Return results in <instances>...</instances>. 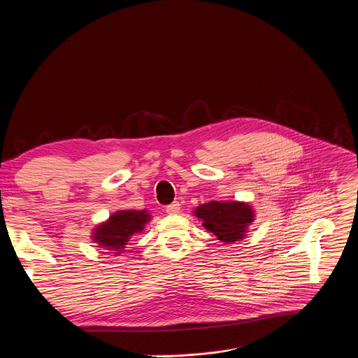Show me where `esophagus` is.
<instances>
[{
  "mask_svg": "<svg viewBox=\"0 0 358 358\" xmlns=\"http://www.w3.org/2000/svg\"><path fill=\"white\" fill-rule=\"evenodd\" d=\"M166 213L170 214V215H176L180 213V203L178 202H173L170 203V206L166 207Z\"/></svg>",
  "mask_w": 358,
  "mask_h": 358,
  "instance_id": "esophagus-1",
  "label": "esophagus"
}]
</instances>
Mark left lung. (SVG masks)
I'll use <instances>...</instances> for the list:
<instances>
[{
    "label": "left lung",
    "mask_w": 358,
    "mask_h": 358,
    "mask_svg": "<svg viewBox=\"0 0 358 358\" xmlns=\"http://www.w3.org/2000/svg\"><path fill=\"white\" fill-rule=\"evenodd\" d=\"M195 215L202 220V225L211 231L221 242H236L243 238L248 225L253 221V211L245 202H217L202 203Z\"/></svg>",
    "instance_id": "obj_1"
}]
</instances>
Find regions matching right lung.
Segmentation results:
<instances>
[{
	"label": "right lung",
	"mask_w": 358,
	"mask_h": 358,
	"mask_svg": "<svg viewBox=\"0 0 358 358\" xmlns=\"http://www.w3.org/2000/svg\"><path fill=\"white\" fill-rule=\"evenodd\" d=\"M150 221V215L145 211H119L113 214L108 222L96 228L93 234L94 242L103 246L106 253H122L127 242L134 234L144 229V225Z\"/></svg>",
	"instance_id": "obj_1"
}]
</instances>
